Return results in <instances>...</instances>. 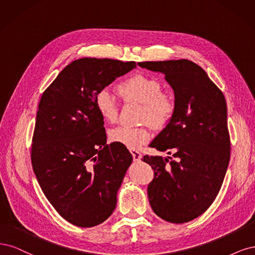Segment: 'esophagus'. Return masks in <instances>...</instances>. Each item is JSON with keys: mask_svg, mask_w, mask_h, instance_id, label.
<instances>
[{"mask_svg": "<svg viewBox=\"0 0 255 255\" xmlns=\"http://www.w3.org/2000/svg\"><path fill=\"white\" fill-rule=\"evenodd\" d=\"M131 152V154H132V158H133V161L134 162H137V161H139L141 160V153H139L138 151H136V150H131L130 151Z\"/></svg>", "mask_w": 255, "mask_h": 255, "instance_id": "esophagus-1", "label": "esophagus"}]
</instances>
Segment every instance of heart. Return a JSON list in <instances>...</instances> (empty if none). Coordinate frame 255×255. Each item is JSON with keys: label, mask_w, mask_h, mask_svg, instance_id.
<instances>
[{"label": "heart", "mask_w": 255, "mask_h": 255, "mask_svg": "<svg viewBox=\"0 0 255 255\" xmlns=\"http://www.w3.org/2000/svg\"><path fill=\"white\" fill-rule=\"evenodd\" d=\"M119 95L126 102L142 105L141 122L150 123L154 128H162L170 121L175 112V101L168 93L162 92L158 79L134 74L117 87ZM95 107L101 118L108 123H116L119 116L118 105L107 90H102L95 97ZM151 137L148 125L141 127L119 126L109 131V139L128 149H137Z\"/></svg>", "instance_id": "b5f03b06"}]
</instances>
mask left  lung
I'll list each match as a JSON object with an SVG mask.
<instances>
[{
  "instance_id": "obj_1",
  "label": "left lung",
  "mask_w": 255,
  "mask_h": 255,
  "mask_svg": "<svg viewBox=\"0 0 255 255\" xmlns=\"http://www.w3.org/2000/svg\"><path fill=\"white\" fill-rule=\"evenodd\" d=\"M165 75L174 90L175 112L150 143L170 157L144 155L154 171L147 188L150 207L174 224L209 209L224 182L230 160L227 104L223 92L198 64L187 59L138 62Z\"/></svg>"
}]
</instances>
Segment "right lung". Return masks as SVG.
<instances>
[{"instance_id":"1","label":"right lung","mask_w":255,"mask_h":255,"mask_svg":"<svg viewBox=\"0 0 255 255\" xmlns=\"http://www.w3.org/2000/svg\"><path fill=\"white\" fill-rule=\"evenodd\" d=\"M136 68L134 61L80 58L69 63L41 97L31 164L45 197L72 225L91 228L108 218L132 155L107 145L97 93Z\"/></svg>"}]
</instances>
